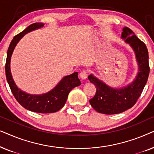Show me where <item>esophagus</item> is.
Wrapping results in <instances>:
<instances>
[{"instance_id":"34e87169","label":"esophagus","mask_w":154,"mask_h":154,"mask_svg":"<svg viewBox=\"0 0 154 154\" xmlns=\"http://www.w3.org/2000/svg\"><path fill=\"white\" fill-rule=\"evenodd\" d=\"M80 77L82 79H85L86 78L88 77V71L85 70H83L80 73Z\"/></svg>"}]
</instances>
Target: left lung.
<instances>
[{
    "label": "left lung",
    "instance_id": "obj_1",
    "mask_svg": "<svg viewBox=\"0 0 154 154\" xmlns=\"http://www.w3.org/2000/svg\"><path fill=\"white\" fill-rule=\"evenodd\" d=\"M121 37L135 52L140 71L132 83L122 89L111 88L92 75L88 76L97 88L95 95L90 100V104L96 111L104 114H116L132 108L142 94L150 71L148 50L144 42L127 26L123 28Z\"/></svg>",
    "mask_w": 154,
    "mask_h": 154
}]
</instances>
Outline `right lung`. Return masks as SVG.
I'll return each instance as SVG.
<instances>
[{"label":"right lung","instance_id":"obj_1","mask_svg":"<svg viewBox=\"0 0 154 154\" xmlns=\"http://www.w3.org/2000/svg\"><path fill=\"white\" fill-rule=\"evenodd\" d=\"M42 26H43V23H33L13 38L8 50L5 63V75L11 92L20 105L27 110L33 112L50 113L60 110L64 106L71 90L81 85L78 72L65 76L53 90L48 93L41 95H32L25 93L17 87L12 79L10 68V58L17 42L27 32Z\"/></svg>","mask_w":154,"mask_h":154}]
</instances>
